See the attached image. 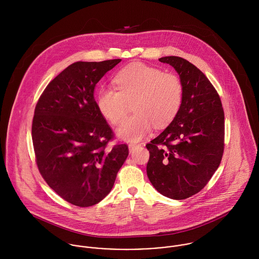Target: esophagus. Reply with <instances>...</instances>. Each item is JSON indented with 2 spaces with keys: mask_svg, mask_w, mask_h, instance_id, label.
Here are the masks:
<instances>
[{
  "mask_svg": "<svg viewBox=\"0 0 259 259\" xmlns=\"http://www.w3.org/2000/svg\"><path fill=\"white\" fill-rule=\"evenodd\" d=\"M139 145H137L136 143H130V145H128V148H130V151H132L134 148H136V147H138Z\"/></svg>",
  "mask_w": 259,
  "mask_h": 259,
  "instance_id": "esophagus-1",
  "label": "esophagus"
}]
</instances>
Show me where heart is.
<instances>
[{"label":"heart","mask_w":259,"mask_h":259,"mask_svg":"<svg viewBox=\"0 0 259 259\" xmlns=\"http://www.w3.org/2000/svg\"><path fill=\"white\" fill-rule=\"evenodd\" d=\"M115 89L103 87L97 96L100 112L117 124L132 109L133 115L116 127V135L127 141H139L152 127L163 128L177 116L184 98V85L177 74L145 64L135 63L113 77Z\"/></svg>","instance_id":"b5f03b06"}]
</instances>
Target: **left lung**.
<instances>
[{
  "mask_svg": "<svg viewBox=\"0 0 259 259\" xmlns=\"http://www.w3.org/2000/svg\"><path fill=\"white\" fill-rule=\"evenodd\" d=\"M180 74L184 85L181 109L169 125L146 147L148 180L162 195L185 199L199 192L222 161L224 111L209 79L180 57H163Z\"/></svg>",
  "mask_w": 259,
  "mask_h": 259,
  "instance_id": "obj_1",
  "label": "left lung"
}]
</instances>
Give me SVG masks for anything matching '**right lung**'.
<instances>
[{"mask_svg":"<svg viewBox=\"0 0 259 259\" xmlns=\"http://www.w3.org/2000/svg\"><path fill=\"white\" fill-rule=\"evenodd\" d=\"M120 61L72 64L47 85L35 109L32 139L39 174L76 206L104 199L128 155L125 144L108 148L113 133L94 98L96 84Z\"/></svg>","mask_w":259,"mask_h":259,"instance_id":"right-lung-1","label":"right lung"}]
</instances>
